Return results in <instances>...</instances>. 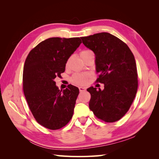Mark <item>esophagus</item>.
Segmentation results:
<instances>
[{
  "mask_svg": "<svg viewBox=\"0 0 159 159\" xmlns=\"http://www.w3.org/2000/svg\"><path fill=\"white\" fill-rule=\"evenodd\" d=\"M79 90L80 92H82V91H84L86 90V88H84V87H79Z\"/></svg>",
  "mask_w": 159,
  "mask_h": 159,
  "instance_id": "1",
  "label": "esophagus"
}]
</instances>
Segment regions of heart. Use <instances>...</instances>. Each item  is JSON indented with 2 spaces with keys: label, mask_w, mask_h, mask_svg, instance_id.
<instances>
[{
  "label": "heart",
  "mask_w": 159,
  "mask_h": 159,
  "mask_svg": "<svg viewBox=\"0 0 159 159\" xmlns=\"http://www.w3.org/2000/svg\"><path fill=\"white\" fill-rule=\"evenodd\" d=\"M91 52V51L89 50H84L80 53V56L82 58V60H84ZM69 61L70 59L66 62V66H68ZM89 77V74L87 73H75L71 77L70 81L72 84L75 85H84L87 82Z\"/></svg>",
  "instance_id": "b5f03b06"
}]
</instances>
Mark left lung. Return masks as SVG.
<instances>
[{
    "label": "left lung",
    "instance_id": "8db88e82",
    "mask_svg": "<svg viewBox=\"0 0 159 159\" xmlns=\"http://www.w3.org/2000/svg\"><path fill=\"white\" fill-rule=\"evenodd\" d=\"M83 44L95 55V82L104 84V89L90 87L89 107L98 119L113 123L128 111L135 97L137 70L135 60L128 46L107 32L81 37Z\"/></svg>",
    "mask_w": 159,
    "mask_h": 159
}]
</instances>
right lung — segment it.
Returning <instances> with one entry per match:
<instances>
[{"mask_svg":"<svg viewBox=\"0 0 159 159\" xmlns=\"http://www.w3.org/2000/svg\"><path fill=\"white\" fill-rule=\"evenodd\" d=\"M80 38H50L29 52L23 69L22 86L36 121L43 127L57 130L73 116L79 89L71 84L63 91L56 85L70 56L81 44Z\"/></svg>","mask_w":159,"mask_h":159,"instance_id":"right-lung-1","label":"right lung"}]
</instances>
